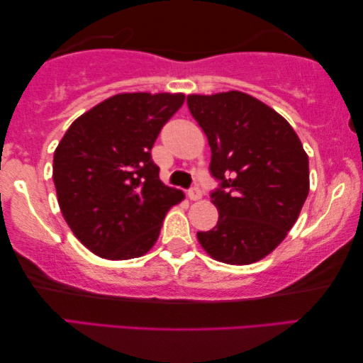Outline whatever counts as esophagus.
I'll return each mask as SVG.
<instances>
[{"label": "esophagus", "mask_w": 363, "mask_h": 363, "mask_svg": "<svg viewBox=\"0 0 363 363\" xmlns=\"http://www.w3.org/2000/svg\"><path fill=\"white\" fill-rule=\"evenodd\" d=\"M188 198L191 199V201H198V199L203 198V191H201V189H199L198 186L189 188V189H188Z\"/></svg>", "instance_id": "esophagus-1"}]
</instances>
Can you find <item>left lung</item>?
<instances>
[{
	"mask_svg": "<svg viewBox=\"0 0 363 363\" xmlns=\"http://www.w3.org/2000/svg\"><path fill=\"white\" fill-rule=\"evenodd\" d=\"M188 109L211 146V193L218 222L198 231L218 262L247 265L286 238L308 194V157L299 136L262 101L241 91L189 94Z\"/></svg>",
	"mask_w": 363,
	"mask_h": 363,
	"instance_id": "obj_1",
	"label": "left lung"
}]
</instances>
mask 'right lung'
Segmentation results:
<instances>
[{
	"instance_id": "right-lung-1",
	"label": "right lung",
	"mask_w": 363,
	"mask_h": 363,
	"mask_svg": "<svg viewBox=\"0 0 363 363\" xmlns=\"http://www.w3.org/2000/svg\"><path fill=\"white\" fill-rule=\"evenodd\" d=\"M185 94L122 93L69 127L55 151L52 180L65 222L99 257H141L165 213L185 198L159 180L151 150Z\"/></svg>"
}]
</instances>
